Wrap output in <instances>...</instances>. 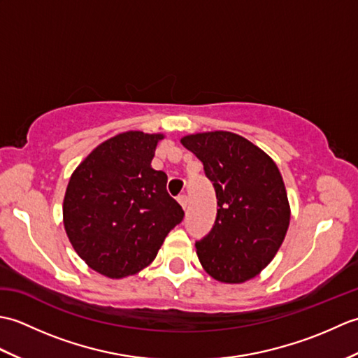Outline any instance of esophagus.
<instances>
[{"mask_svg":"<svg viewBox=\"0 0 358 358\" xmlns=\"http://www.w3.org/2000/svg\"><path fill=\"white\" fill-rule=\"evenodd\" d=\"M178 203L181 204V208H183L185 210L187 209V204H189V200H187V196H186V195H180V196H178Z\"/></svg>","mask_w":358,"mask_h":358,"instance_id":"34e87169","label":"esophagus"}]
</instances>
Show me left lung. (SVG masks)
<instances>
[{
  "instance_id": "left-lung-1",
  "label": "left lung",
  "mask_w": 358,
  "mask_h": 358,
  "mask_svg": "<svg viewBox=\"0 0 358 358\" xmlns=\"http://www.w3.org/2000/svg\"><path fill=\"white\" fill-rule=\"evenodd\" d=\"M181 144L203 163L217 195L214 226L195 241L199 260L215 280L243 283L268 266L287 231L289 203L278 167L232 132L187 135Z\"/></svg>"
}]
</instances>
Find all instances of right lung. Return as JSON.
<instances>
[{
  "mask_svg": "<svg viewBox=\"0 0 358 358\" xmlns=\"http://www.w3.org/2000/svg\"><path fill=\"white\" fill-rule=\"evenodd\" d=\"M159 134L131 131L101 143L72 173L63 204L66 234L94 271L132 275L154 260L185 210L150 167Z\"/></svg>",
  "mask_w": 358,
  "mask_h": 358,
  "instance_id": "1",
  "label": "right lung"
}]
</instances>
